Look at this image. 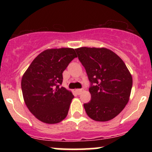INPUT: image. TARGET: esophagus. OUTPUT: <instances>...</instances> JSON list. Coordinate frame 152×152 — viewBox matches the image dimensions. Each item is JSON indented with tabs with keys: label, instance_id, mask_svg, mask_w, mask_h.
Returning a JSON list of instances; mask_svg holds the SVG:
<instances>
[{
	"label": "esophagus",
	"instance_id": "obj_1",
	"mask_svg": "<svg viewBox=\"0 0 152 152\" xmlns=\"http://www.w3.org/2000/svg\"><path fill=\"white\" fill-rule=\"evenodd\" d=\"M75 91L76 92V94H78V95H79V94H81L82 92V89H80V88H77V89L75 90Z\"/></svg>",
	"mask_w": 152,
	"mask_h": 152
}]
</instances>
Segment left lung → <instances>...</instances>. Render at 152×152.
<instances>
[{
  "mask_svg": "<svg viewBox=\"0 0 152 152\" xmlns=\"http://www.w3.org/2000/svg\"><path fill=\"white\" fill-rule=\"evenodd\" d=\"M91 86V101L83 104L91 119L107 121L116 117L129 100L132 76L126 64L106 48H76Z\"/></svg>",
  "mask_w": 152,
  "mask_h": 152,
  "instance_id": "left-lung-1",
  "label": "left lung"
}]
</instances>
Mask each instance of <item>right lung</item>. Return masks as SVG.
<instances>
[{
	"instance_id": "right-lung-1",
	"label": "right lung",
	"mask_w": 152,
	"mask_h": 152,
	"mask_svg": "<svg viewBox=\"0 0 152 152\" xmlns=\"http://www.w3.org/2000/svg\"><path fill=\"white\" fill-rule=\"evenodd\" d=\"M74 48L43 50L23 75L21 88L28 109L39 121L49 124L61 122L67 116L72 92L60 87L63 72L74 58Z\"/></svg>"
}]
</instances>
